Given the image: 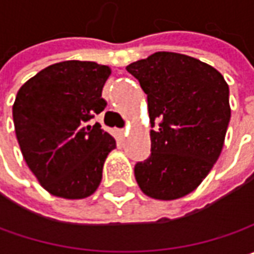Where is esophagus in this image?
<instances>
[{"label":"esophagus","mask_w":254,"mask_h":254,"mask_svg":"<svg viewBox=\"0 0 254 254\" xmlns=\"http://www.w3.org/2000/svg\"><path fill=\"white\" fill-rule=\"evenodd\" d=\"M119 135H120V137H123V138H124V137H127V134H128V130H124V128H123V130H119Z\"/></svg>","instance_id":"1"}]
</instances>
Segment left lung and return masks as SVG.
I'll list each match as a JSON object with an SVG mask.
<instances>
[{"mask_svg": "<svg viewBox=\"0 0 254 254\" xmlns=\"http://www.w3.org/2000/svg\"><path fill=\"white\" fill-rule=\"evenodd\" d=\"M127 72L147 94L151 155L134 167L140 190L152 199L172 200L200 185L218 161L230 120L229 86L199 59L155 52Z\"/></svg>", "mask_w": 254, "mask_h": 254, "instance_id": "obj_1", "label": "left lung"}]
</instances>
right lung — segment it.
<instances>
[{
  "mask_svg": "<svg viewBox=\"0 0 254 254\" xmlns=\"http://www.w3.org/2000/svg\"><path fill=\"white\" fill-rule=\"evenodd\" d=\"M112 69L86 61L51 64L16 93L15 134L29 170L49 193L83 199L100 185L116 140L89 120L106 107L103 86Z\"/></svg>",
  "mask_w": 254,
  "mask_h": 254,
  "instance_id": "1",
  "label": "right lung"
}]
</instances>
